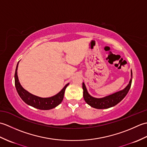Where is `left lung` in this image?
<instances>
[{"mask_svg":"<svg viewBox=\"0 0 147 147\" xmlns=\"http://www.w3.org/2000/svg\"><path fill=\"white\" fill-rule=\"evenodd\" d=\"M132 82V72H131V78L129 83L125 88L121 90L118 92H116L105 96L104 98H94L90 95L89 93L87 92L85 83H83V98L85 99V102L91 107L98 109H108L115 106L117 105L118 103H119L125 97L127 93H128L129 90L131 88Z\"/></svg>","mask_w":147,"mask_h":147,"instance_id":"left-lung-1","label":"left lung"}]
</instances>
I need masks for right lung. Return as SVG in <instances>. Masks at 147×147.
<instances>
[{"label": "right lung", "instance_id": "right-lung-1", "mask_svg": "<svg viewBox=\"0 0 147 147\" xmlns=\"http://www.w3.org/2000/svg\"><path fill=\"white\" fill-rule=\"evenodd\" d=\"M18 67V63L17 64L16 68L15 74H14V80H15V86L16 88L17 92L21 98L23 100L30 106L40 109V110H50L53 108L57 107L62 102L64 98V92L66 87L68 86L69 83H67L61 91L58 93L57 95H55L49 98H41L39 96H35L34 95L31 94L30 93L27 92L26 90H24L20 85L19 82L17 70Z\"/></svg>", "mask_w": 147, "mask_h": 147}]
</instances>
